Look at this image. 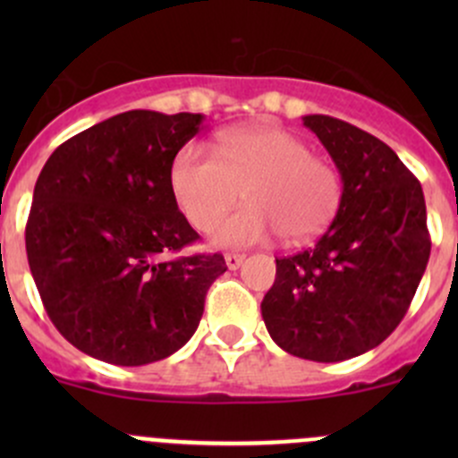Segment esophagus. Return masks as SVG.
Instances as JSON below:
<instances>
[{
    "label": "esophagus",
    "mask_w": 458,
    "mask_h": 458,
    "mask_svg": "<svg viewBox=\"0 0 458 458\" xmlns=\"http://www.w3.org/2000/svg\"><path fill=\"white\" fill-rule=\"evenodd\" d=\"M243 261H246V255H239V252H228V255H225V266H228L230 270H239V267L243 266Z\"/></svg>",
    "instance_id": "esophagus-1"
}]
</instances>
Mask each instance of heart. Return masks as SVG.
I'll list each match as a JSON object with an SVG mask.
<instances>
[{
	"label": "heart",
	"mask_w": 458,
	"mask_h": 458,
	"mask_svg": "<svg viewBox=\"0 0 458 458\" xmlns=\"http://www.w3.org/2000/svg\"><path fill=\"white\" fill-rule=\"evenodd\" d=\"M170 191L195 228L208 230L246 197L248 206L212 230V243L242 248L279 234L303 243L321 234L336 216L341 179L310 146L276 126L224 131L215 152L186 143L170 165Z\"/></svg>",
	"instance_id": "obj_1"
}]
</instances>
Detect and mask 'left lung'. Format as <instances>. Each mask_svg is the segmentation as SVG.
Instances as JSON below:
<instances>
[{"mask_svg":"<svg viewBox=\"0 0 458 458\" xmlns=\"http://www.w3.org/2000/svg\"><path fill=\"white\" fill-rule=\"evenodd\" d=\"M344 188L335 221L299 255L276 259L261 315L285 352L318 363L377 348L408 312L429 259L426 199L390 146L327 114H306Z\"/></svg>","mask_w":458,"mask_h":458,"instance_id":"left-lung-1","label":"left lung"}]
</instances>
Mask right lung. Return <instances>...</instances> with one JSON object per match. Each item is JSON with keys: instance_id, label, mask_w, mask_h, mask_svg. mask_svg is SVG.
<instances>
[{"instance_id": "add662e5", "label": "right lung", "mask_w": 458, "mask_h": 458, "mask_svg": "<svg viewBox=\"0 0 458 458\" xmlns=\"http://www.w3.org/2000/svg\"><path fill=\"white\" fill-rule=\"evenodd\" d=\"M203 114L128 110L57 148L41 168L26 255L50 321L77 350L146 366L191 341L221 255L165 259L199 234L170 191Z\"/></svg>"}]
</instances>
